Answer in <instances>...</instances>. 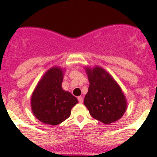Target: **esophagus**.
Listing matches in <instances>:
<instances>
[{
    "instance_id": "34e87169",
    "label": "esophagus",
    "mask_w": 157,
    "mask_h": 157,
    "mask_svg": "<svg viewBox=\"0 0 157 157\" xmlns=\"http://www.w3.org/2000/svg\"><path fill=\"white\" fill-rule=\"evenodd\" d=\"M77 99H78V101L80 103H82V102H83V99L82 96H78V97H77Z\"/></svg>"
}]
</instances>
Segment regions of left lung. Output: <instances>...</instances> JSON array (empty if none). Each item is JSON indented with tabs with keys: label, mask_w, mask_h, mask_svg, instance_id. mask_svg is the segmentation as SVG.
Masks as SVG:
<instances>
[{
	"label": "left lung",
	"mask_w": 157,
	"mask_h": 157,
	"mask_svg": "<svg viewBox=\"0 0 157 157\" xmlns=\"http://www.w3.org/2000/svg\"><path fill=\"white\" fill-rule=\"evenodd\" d=\"M90 86L84 105L90 115L104 124L122 117L127 108L125 97L116 82L101 67L86 68Z\"/></svg>",
	"instance_id": "8db88e82"
}]
</instances>
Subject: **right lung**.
<instances>
[{
  "mask_svg": "<svg viewBox=\"0 0 157 157\" xmlns=\"http://www.w3.org/2000/svg\"><path fill=\"white\" fill-rule=\"evenodd\" d=\"M63 71L59 67L51 68L43 76L31 99L32 110L40 121L57 125L69 118L71 109L78 102L71 93L61 87Z\"/></svg>",
  "mask_w": 157,
  "mask_h": 157,
  "instance_id": "obj_1",
  "label": "right lung"
}]
</instances>
